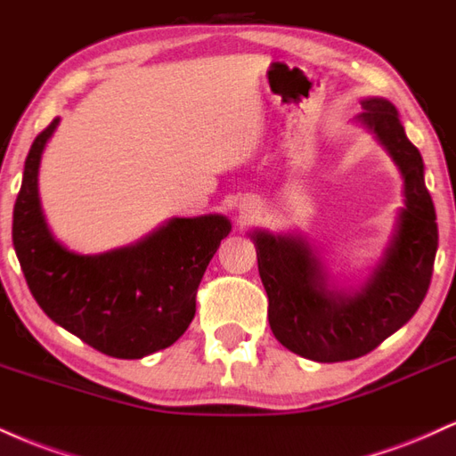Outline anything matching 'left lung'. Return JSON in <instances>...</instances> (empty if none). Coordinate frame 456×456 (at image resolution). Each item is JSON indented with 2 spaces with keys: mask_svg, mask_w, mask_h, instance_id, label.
<instances>
[{
  "mask_svg": "<svg viewBox=\"0 0 456 456\" xmlns=\"http://www.w3.org/2000/svg\"><path fill=\"white\" fill-rule=\"evenodd\" d=\"M403 175L405 208L382 265L356 294L326 288L320 260L301 237L254 232L260 280L269 297L273 335L294 354L318 362L365 356L419 312L437 251L436 207L419 149L388 100H362L358 117Z\"/></svg>",
  "mask_w": 456,
  "mask_h": 456,
  "instance_id": "1",
  "label": "left lung"
}]
</instances>
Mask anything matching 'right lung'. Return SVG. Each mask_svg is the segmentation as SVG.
<instances>
[{"label":"right lung","mask_w":456,"mask_h":456,"mask_svg":"<svg viewBox=\"0 0 456 456\" xmlns=\"http://www.w3.org/2000/svg\"><path fill=\"white\" fill-rule=\"evenodd\" d=\"M53 119L31 144L14 202L12 243L20 269L53 322L112 358H142L173 346L196 314V292L230 222L175 217L141 243L78 256L53 239L37 196V168Z\"/></svg>","instance_id":"right-lung-1"}]
</instances>
